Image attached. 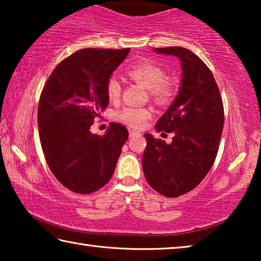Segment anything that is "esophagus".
Segmentation results:
<instances>
[{
  "mask_svg": "<svg viewBox=\"0 0 261 261\" xmlns=\"http://www.w3.org/2000/svg\"><path fill=\"white\" fill-rule=\"evenodd\" d=\"M130 137H136V136H140V132L138 131H130Z\"/></svg>",
  "mask_w": 261,
  "mask_h": 261,
  "instance_id": "34e87169",
  "label": "esophagus"
}]
</instances>
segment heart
<instances>
[{
    "label": "heart",
    "instance_id": "1",
    "mask_svg": "<svg viewBox=\"0 0 261 261\" xmlns=\"http://www.w3.org/2000/svg\"><path fill=\"white\" fill-rule=\"evenodd\" d=\"M127 76L132 81L147 88L151 95L159 102H166L175 92V81L165 76V70L149 60H140L127 70ZM109 100H117L121 95V84L116 78H110L107 83ZM151 117V110L139 107H127L117 114V118L131 127L139 129Z\"/></svg>",
    "mask_w": 261,
    "mask_h": 261
}]
</instances>
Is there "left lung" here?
<instances>
[{
	"label": "left lung",
	"instance_id": "obj_1",
	"mask_svg": "<svg viewBox=\"0 0 261 261\" xmlns=\"http://www.w3.org/2000/svg\"><path fill=\"white\" fill-rule=\"evenodd\" d=\"M154 51L178 57L182 81L155 125L158 132H173V141L167 144L145 134L143 170L155 191L175 198L196 188L213 166L222 136L223 103L213 73L191 50L167 47Z\"/></svg>",
	"mask_w": 261,
	"mask_h": 261
}]
</instances>
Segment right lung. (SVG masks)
<instances>
[{
	"mask_svg": "<svg viewBox=\"0 0 261 261\" xmlns=\"http://www.w3.org/2000/svg\"><path fill=\"white\" fill-rule=\"evenodd\" d=\"M130 51L86 48L64 59L48 78L38 108L39 136L48 167L71 191H98L114 174L127 129L112 123L103 136L90 131L107 108V83Z\"/></svg>",
	"mask_w": 261,
	"mask_h": 261,
	"instance_id": "1",
	"label": "right lung"
}]
</instances>
